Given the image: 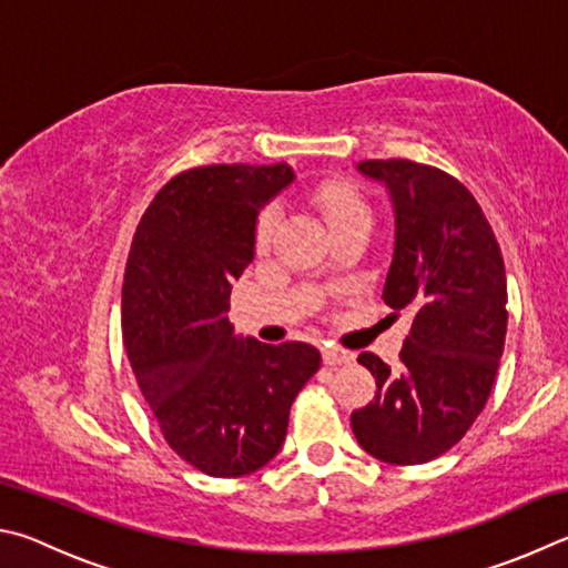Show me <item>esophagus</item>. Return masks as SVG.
Instances as JSON below:
<instances>
[{
    "label": "esophagus",
    "mask_w": 568,
    "mask_h": 568,
    "mask_svg": "<svg viewBox=\"0 0 568 568\" xmlns=\"http://www.w3.org/2000/svg\"><path fill=\"white\" fill-rule=\"evenodd\" d=\"M322 359H324V364H329V366H342V364L354 362V354L346 352V349H339V346H324Z\"/></svg>",
    "instance_id": "1"
}]
</instances>
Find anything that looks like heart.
I'll list each match as a JSON object with an SVG mask.
<instances>
[{"instance_id":"1","label":"heart","mask_w":568,"mask_h":568,"mask_svg":"<svg viewBox=\"0 0 568 568\" xmlns=\"http://www.w3.org/2000/svg\"><path fill=\"white\" fill-rule=\"evenodd\" d=\"M314 204L320 206V212L324 214L326 224H329L332 232L344 226H356V224H372V212L366 206L364 199L354 192L349 184L344 182H324L314 189ZM276 226V216L274 212H266L262 219H258L256 226V244L266 246L268 239L274 234Z\"/></svg>"}]
</instances>
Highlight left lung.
Instances as JSON below:
<instances>
[{
  "label": "left lung",
  "instance_id": "1",
  "mask_svg": "<svg viewBox=\"0 0 568 568\" xmlns=\"http://www.w3.org/2000/svg\"><path fill=\"white\" fill-rule=\"evenodd\" d=\"M394 212L384 302L412 316L402 369L359 354L374 399L352 432L384 464H426L449 452L481 414L506 339V272L489 222L469 189L442 169L406 159L359 162Z\"/></svg>",
  "mask_w": 568,
  "mask_h": 568
}]
</instances>
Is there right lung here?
Wrapping results in <instances>:
<instances>
[{
  "label": "right lung",
  "mask_w": 568,
  "mask_h": 568,
  "mask_svg": "<svg viewBox=\"0 0 568 568\" xmlns=\"http://www.w3.org/2000/svg\"><path fill=\"white\" fill-rule=\"evenodd\" d=\"M296 182L286 162L176 174L136 226L122 334L164 439L209 476L254 474L282 452L290 409L320 372L312 344H262L229 322L232 282L254 258L262 209Z\"/></svg>",
  "instance_id": "1"
}]
</instances>
